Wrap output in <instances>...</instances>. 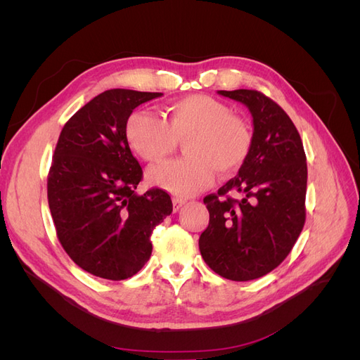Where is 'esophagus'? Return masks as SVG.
I'll return each instance as SVG.
<instances>
[{"instance_id": "1", "label": "esophagus", "mask_w": 360, "mask_h": 360, "mask_svg": "<svg viewBox=\"0 0 360 360\" xmlns=\"http://www.w3.org/2000/svg\"><path fill=\"white\" fill-rule=\"evenodd\" d=\"M186 204V200L183 198H179V197H174L172 198V205H174V212H177L181 205Z\"/></svg>"}]
</instances>
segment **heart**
<instances>
[{"instance_id": "heart-1", "label": "heart", "mask_w": 360, "mask_h": 360, "mask_svg": "<svg viewBox=\"0 0 360 360\" xmlns=\"http://www.w3.org/2000/svg\"><path fill=\"white\" fill-rule=\"evenodd\" d=\"M168 122L144 110L129 115L126 139L150 163L162 162L184 141L188 156L150 171L151 183L179 197H189L240 169L252 148V130L231 108L207 94H192L167 106Z\"/></svg>"}]
</instances>
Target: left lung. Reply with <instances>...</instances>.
Instances as JSON below:
<instances>
[{"label": "left lung", "instance_id": "obj_1", "mask_svg": "<svg viewBox=\"0 0 360 360\" xmlns=\"http://www.w3.org/2000/svg\"><path fill=\"white\" fill-rule=\"evenodd\" d=\"M219 94L249 108L254 141L237 176L204 198L210 221L198 243L217 275L250 281L276 269L303 230L307 155L296 126L270 97L257 90ZM231 193H240L243 200Z\"/></svg>", "mask_w": 360, "mask_h": 360}]
</instances>
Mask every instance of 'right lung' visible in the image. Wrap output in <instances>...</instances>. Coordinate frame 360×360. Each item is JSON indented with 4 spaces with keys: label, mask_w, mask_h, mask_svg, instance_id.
Returning a JSON list of instances; mask_svg holds the SVG:
<instances>
[{
    "label": "right lung",
    "mask_w": 360,
    "mask_h": 360,
    "mask_svg": "<svg viewBox=\"0 0 360 360\" xmlns=\"http://www.w3.org/2000/svg\"><path fill=\"white\" fill-rule=\"evenodd\" d=\"M162 96L124 89L101 93L64 124L48 172L57 237L89 274L122 281L143 269L151 234L172 212L169 195L135 189L143 168L130 151L126 122L136 106Z\"/></svg>",
    "instance_id": "obj_1"
}]
</instances>
